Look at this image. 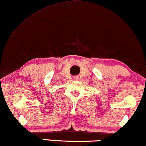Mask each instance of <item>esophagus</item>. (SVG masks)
Wrapping results in <instances>:
<instances>
[{"label": "esophagus", "mask_w": 146, "mask_h": 146, "mask_svg": "<svg viewBox=\"0 0 146 146\" xmlns=\"http://www.w3.org/2000/svg\"><path fill=\"white\" fill-rule=\"evenodd\" d=\"M78 79H79V78H78V76H74V80H78Z\"/></svg>", "instance_id": "esophagus-1"}]
</instances>
